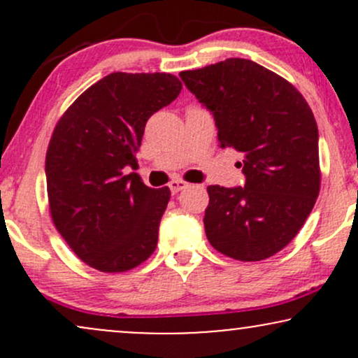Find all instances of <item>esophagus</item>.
I'll return each mask as SVG.
<instances>
[{
  "mask_svg": "<svg viewBox=\"0 0 358 358\" xmlns=\"http://www.w3.org/2000/svg\"><path fill=\"white\" fill-rule=\"evenodd\" d=\"M187 187H188V183L182 182V180H173V182L170 183V190H171V193L182 192V190H185V188H187Z\"/></svg>",
  "mask_w": 358,
  "mask_h": 358,
  "instance_id": "esophagus-1",
  "label": "esophagus"
}]
</instances>
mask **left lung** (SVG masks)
<instances>
[{
    "mask_svg": "<svg viewBox=\"0 0 358 358\" xmlns=\"http://www.w3.org/2000/svg\"><path fill=\"white\" fill-rule=\"evenodd\" d=\"M212 113L220 148L244 156V187L210 185L203 225L219 252L262 261L286 248L320 192L318 126L289 82L245 59L180 72Z\"/></svg>",
    "mask_w": 358,
    "mask_h": 358,
    "instance_id": "8db88e82",
    "label": "left lung"
}]
</instances>
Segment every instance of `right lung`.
<instances>
[{
	"mask_svg": "<svg viewBox=\"0 0 358 358\" xmlns=\"http://www.w3.org/2000/svg\"><path fill=\"white\" fill-rule=\"evenodd\" d=\"M180 90L170 73L114 72L57 122L45 158L52 220L90 268L122 273L155 252L170 188L155 190L124 170L136 165L148 119Z\"/></svg>",
	"mask_w": 358,
	"mask_h": 358,
	"instance_id": "1",
	"label": "right lung"
}]
</instances>
